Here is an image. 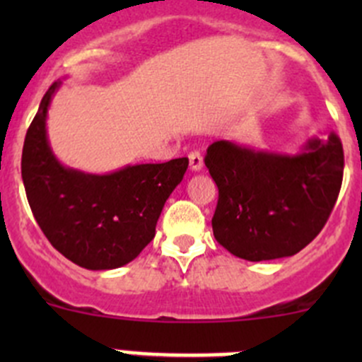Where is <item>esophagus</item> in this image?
I'll return each mask as SVG.
<instances>
[{
	"label": "esophagus",
	"instance_id": "1",
	"mask_svg": "<svg viewBox=\"0 0 362 362\" xmlns=\"http://www.w3.org/2000/svg\"><path fill=\"white\" fill-rule=\"evenodd\" d=\"M189 166L192 171H199L203 168V156L198 151H192L189 154Z\"/></svg>",
	"mask_w": 362,
	"mask_h": 362
}]
</instances>
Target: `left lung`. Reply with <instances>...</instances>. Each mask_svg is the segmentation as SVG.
<instances>
[{
	"label": "left lung",
	"mask_w": 362,
	"mask_h": 362,
	"mask_svg": "<svg viewBox=\"0 0 362 362\" xmlns=\"http://www.w3.org/2000/svg\"><path fill=\"white\" fill-rule=\"evenodd\" d=\"M204 164L218 189L215 240L236 257L269 261L298 254L322 231L341 187L343 147L337 133L296 156L218 140Z\"/></svg>",
	"instance_id": "left-lung-1"
}]
</instances>
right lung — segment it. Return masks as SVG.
Here are the masks:
<instances>
[{
	"mask_svg": "<svg viewBox=\"0 0 362 362\" xmlns=\"http://www.w3.org/2000/svg\"><path fill=\"white\" fill-rule=\"evenodd\" d=\"M59 86L49 87L25 133L21 163L25 196L43 235L64 257L87 269L120 268L152 242L189 159L134 164L108 175L63 166L50 151L45 127Z\"/></svg>",
	"mask_w": 362,
	"mask_h": 362,
	"instance_id": "1",
	"label": "right lung"
}]
</instances>
